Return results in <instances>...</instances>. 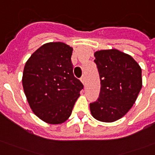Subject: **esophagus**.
Masks as SVG:
<instances>
[{
  "label": "esophagus",
  "mask_w": 155,
  "mask_h": 155,
  "mask_svg": "<svg viewBox=\"0 0 155 155\" xmlns=\"http://www.w3.org/2000/svg\"><path fill=\"white\" fill-rule=\"evenodd\" d=\"M80 80H81V82H82L83 84L85 85V84H86V79H85L84 75H83L82 77H81V79H80Z\"/></svg>",
  "instance_id": "esophagus-1"
}]
</instances>
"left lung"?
Masks as SVG:
<instances>
[{"mask_svg": "<svg viewBox=\"0 0 155 155\" xmlns=\"http://www.w3.org/2000/svg\"><path fill=\"white\" fill-rule=\"evenodd\" d=\"M101 79V92L90 104L91 114L102 122L124 117L135 103L142 87V68L132 56L117 49L94 53Z\"/></svg>", "mask_w": 155, "mask_h": 155, "instance_id": "1", "label": "left lung"}]
</instances>
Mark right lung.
<instances>
[{
    "mask_svg": "<svg viewBox=\"0 0 155 155\" xmlns=\"http://www.w3.org/2000/svg\"><path fill=\"white\" fill-rule=\"evenodd\" d=\"M73 48L61 42L45 43L24 67L22 86L30 108L48 124L65 122L84 85L73 75Z\"/></svg>",
    "mask_w": 155,
    "mask_h": 155,
    "instance_id": "1",
    "label": "right lung"
}]
</instances>
